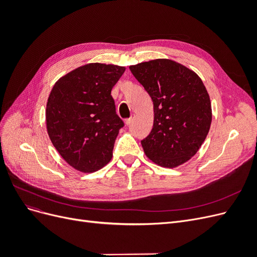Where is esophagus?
<instances>
[{
  "instance_id": "34e87169",
  "label": "esophagus",
  "mask_w": 257,
  "mask_h": 257,
  "mask_svg": "<svg viewBox=\"0 0 257 257\" xmlns=\"http://www.w3.org/2000/svg\"><path fill=\"white\" fill-rule=\"evenodd\" d=\"M133 120H134V115H131V118H128V119H125V121H124V123H125V125H130V124L133 122Z\"/></svg>"
}]
</instances>
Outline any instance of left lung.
I'll list each match as a JSON object with an SVG mask.
<instances>
[{
  "mask_svg": "<svg viewBox=\"0 0 257 257\" xmlns=\"http://www.w3.org/2000/svg\"><path fill=\"white\" fill-rule=\"evenodd\" d=\"M153 102V127L142 146L155 164L174 168L196 154L212 120L210 97L198 75L168 59L131 65Z\"/></svg>",
  "mask_w": 257,
  "mask_h": 257,
  "instance_id": "8db88e82",
  "label": "left lung"
}]
</instances>
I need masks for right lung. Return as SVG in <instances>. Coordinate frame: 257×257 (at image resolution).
<instances>
[{"label": "right lung", "mask_w": 257, "mask_h": 257, "mask_svg": "<svg viewBox=\"0 0 257 257\" xmlns=\"http://www.w3.org/2000/svg\"><path fill=\"white\" fill-rule=\"evenodd\" d=\"M125 67L90 63L54 83L46 107L52 145L69 165L82 173L104 167L124 123L115 112L113 85Z\"/></svg>", "instance_id": "1"}]
</instances>
